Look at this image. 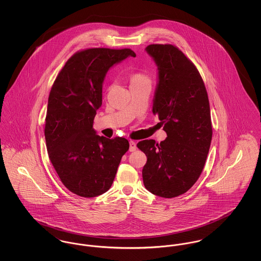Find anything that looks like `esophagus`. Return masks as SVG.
<instances>
[{
    "label": "esophagus",
    "mask_w": 261,
    "mask_h": 261,
    "mask_svg": "<svg viewBox=\"0 0 261 261\" xmlns=\"http://www.w3.org/2000/svg\"><path fill=\"white\" fill-rule=\"evenodd\" d=\"M129 145H130V147H129V150L130 151H134L135 149H136V142L135 141H130L129 142Z\"/></svg>",
    "instance_id": "34e87169"
}]
</instances>
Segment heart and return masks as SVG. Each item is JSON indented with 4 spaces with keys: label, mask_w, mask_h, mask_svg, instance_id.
<instances>
[{
    "label": "heart",
    "mask_w": 261,
    "mask_h": 261,
    "mask_svg": "<svg viewBox=\"0 0 261 261\" xmlns=\"http://www.w3.org/2000/svg\"><path fill=\"white\" fill-rule=\"evenodd\" d=\"M141 83H149V78L146 74L136 72L130 76V85H137Z\"/></svg>",
    "instance_id": "heart-1"
}]
</instances>
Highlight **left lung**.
I'll return each mask as SVG.
<instances>
[{
    "mask_svg": "<svg viewBox=\"0 0 261 261\" xmlns=\"http://www.w3.org/2000/svg\"><path fill=\"white\" fill-rule=\"evenodd\" d=\"M146 50L159 66L152 112L167 138L144 140L137 147L147 155L143 181L151 194L171 199L185 194L203 170L212 139L211 108L196 65L170 44H151Z\"/></svg>",
    "mask_w": 261,
    "mask_h": 261,
    "instance_id": "8db88e82",
    "label": "left lung"
}]
</instances>
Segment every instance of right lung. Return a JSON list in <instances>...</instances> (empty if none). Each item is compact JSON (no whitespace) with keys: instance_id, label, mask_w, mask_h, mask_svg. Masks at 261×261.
I'll use <instances>...</instances> for the list:
<instances>
[{"instance_id":"add662e5","label":"right lung","mask_w":261,"mask_h":261,"mask_svg":"<svg viewBox=\"0 0 261 261\" xmlns=\"http://www.w3.org/2000/svg\"><path fill=\"white\" fill-rule=\"evenodd\" d=\"M128 57L136 54L127 48L78 50L50 89L45 122L47 150L62 184L77 196L94 198L109 191L129 149L125 138L108 139L93 129L106 73Z\"/></svg>"}]
</instances>
